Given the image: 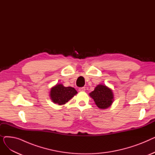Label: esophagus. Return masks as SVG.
<instances>
[{
    "mask_svg": "<svg viewBox=\"0 0 155 155\" xmlns=\"http://www.w3.org/2000/svg\"><path fill=\"white\" fill-rule=\"evenodd\" d=\"M85 91V87H80L78 88V91H80V92H84Z\"/></svg>",
    "mask_w": 155,
    "mask_h": 155,
    "instance_id": "1",
    "label": "esophagus"
}]
</instances>
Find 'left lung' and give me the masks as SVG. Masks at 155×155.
Wrapping results in <instances>:
<instances>
[{"mask_svg": "<svg viewBox=\"0 0 155 155\" xmlns=\"http://www.w3.org/2000/svg\"><path fill=\"white\" fill-rule=\"evenodd\" d=\"M90 96L94 99L97 106L105 109L110 107L113 101L114 95L111 89L104 85H98L94 91L90 93Z\"/></svg>", "mask_w": 155, "mask_h": 155, "instance_id": "8db88e82", "label": "left lung"}]
</instances>
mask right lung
<instances>
[{
    "instance_id": "1",
    "label": "right lung",
    "mask_w": 155,
    "mask_h": 155,
    "mask_svg": "<svg viewBox=\"0 0 155 155\" xmlns=\"http://www.w3.org/2000/svg\"><path fill=\"white\" fill-rule=\"evenodd\" d=\"M77 94V92L74 88L65 87L62 84H58L51 89L50 97L54 103L63 105Z\"/></svg>"
}]
</instances>
